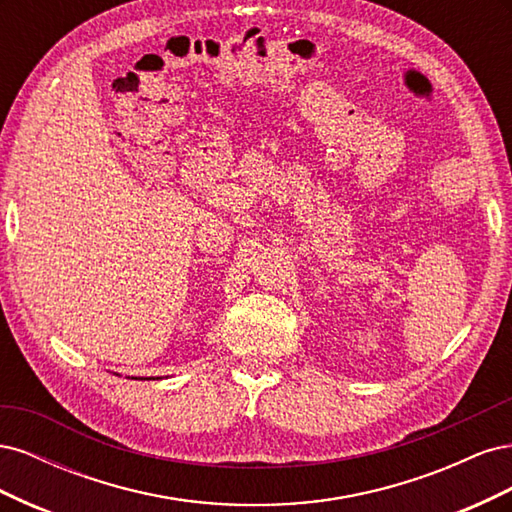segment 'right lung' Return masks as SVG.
<instances>
[{"label":"right lung","instance_id":"1","mask_svg":"<svg viewBox=\"0 0 512 512\" xmlns=\"http://www.w3.org/2000/svg\"><path fill=\"white\" fill-rule=\"evenodd\" d=\"M141 380H156V378H141Z\"/></svg>","mask_w":512,"mask_h":512}]
</instances>
